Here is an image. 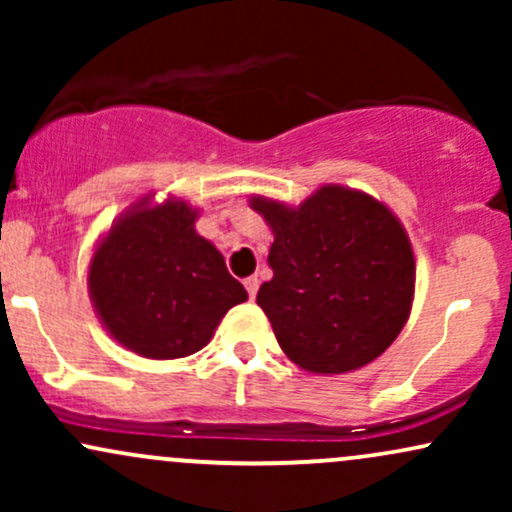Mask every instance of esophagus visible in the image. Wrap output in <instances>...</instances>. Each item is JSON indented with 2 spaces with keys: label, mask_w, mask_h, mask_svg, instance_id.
<instances>
[{
  "label": "esophagus",
  "mask_w": 512,
  "mask_h": 512,
  "mask_svg": "<svg viewBox=\"0 0 512 512\" xmlns=\"http://www.w3.org/2000/svg\"><path fill=\"white\" fill-rule=\"evenodd\" d=\"M243 284H245V291H248V296L255 298L257 296V289H260V279H257V276H248V279H245Z\"/></svg>",
  "instance_id": "34e87169"
}]
</instances>
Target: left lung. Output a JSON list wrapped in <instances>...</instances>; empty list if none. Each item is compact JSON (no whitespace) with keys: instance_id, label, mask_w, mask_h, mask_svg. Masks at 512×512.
Returning <instances> with one entry per match:
<instances>
[{"instance_id":"1","label":"left lung","mask_w":512,"mask_h":512,"mask_svg":"<svg viewBox=\"0 0 512 512\" xmlns=\"http://www.w3.org/2000/svg\"><path fill=\"white\" fill-rule=\"evenodd\" d=\"M272 228L274 276L257 291L284 354L339 375L375 361L407 325L416 262L399 219L361 190L322 185L298 207L252 197Z\"/></svg>"}]
</instances>
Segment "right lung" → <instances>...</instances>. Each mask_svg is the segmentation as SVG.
Listing matches in <instances>:
<instances>
[{
    "label": "right lung",
    "instance_id": "obj_1",
    "mask_svg": "<svg viewBox=\"0 0 512 512\" xmlns=\"http://www.w3.org/2000/svg\"><path fill=\"white\" fill-rule=\"evenodd\" d=\"M185 199L151 195L117 216L88 264V296L110 337L144 358L168 361L209 344L223 315L248 301L223 255L195 231Z\"/></svg>",
    "mask_w": 512,
    "mask_h": 512
}]
</instances>
